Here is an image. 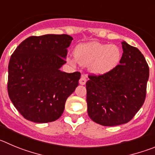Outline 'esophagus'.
Masks as SVG:
<instances>
[{
  "label": "esophagus",
  "instance_id": "obj_1",
  "mask_svg": "<svg viewBox=\"0 0 155 155\" xmlns=\"http://www.w3.org/2000/svg\"><path fill=\"white\" fill-rule=\"evenodd\" d=\"M86 78L84 76H82V77L80 78V79H79V83H80V85H85L86 84Z\"/></svg>",
  "mask_w": 155,
  "mask_h": 155
}]
</instances>
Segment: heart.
I'll return each mask as SVG.
<instances>
[{"label": "heart", "mask_w": 155, "mask_h": 155, "mask_svg": "<svg viewBox=\"0 0 155 155\" xmlns=\"http://www.w3.org/2000/svg\"><path fill=\"white\" fill-rule=\"evenodd\" d=\"M75 60L82 66H89L95 75H105L119 64L121 51L115 44H106L92 41L79 43L73 51Z\"/></svg>", "instance_id": "heart-1"}]
</instances>
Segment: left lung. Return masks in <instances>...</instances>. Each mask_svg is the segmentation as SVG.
Segmentation results:
<instances>
[{
  "instance_id": "obj_1",
  "label": "left lung",
  "mask_w": 155,
  "mask_h": 155,
  "mask_svg": "<svg viewBox=\"0 0 155 155\" xmlns=\"http://www.w3.org/2000/svg\"><path fill=\"white\" fill-rule=\"evenodd\" d=\"M123 53L115 69L100 76H89L86 102L89 118L104 126L128 122L146 97L149 67L138 48L121 42Z\"/></svg>"
}]
</instances>
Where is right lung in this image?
<instances>
[{
	"mask_svg": "<svg viewBox=\"0 0 155 155\" xmlns=\"http://www.w3.org/2000/svg\"><path fill=\"white\" fill-rule=\"evenodd\" d=\"M67 34L30 37L19 45L8 65V92L20 113L29 121L47 123L63 114L65 103L79 86V72L67 73Z\"/></svg>",
	"mask_w": 155,
	"mask_h": 155,
	"instance_id": "1",
	"label": "right lung"
}]
</instances>
